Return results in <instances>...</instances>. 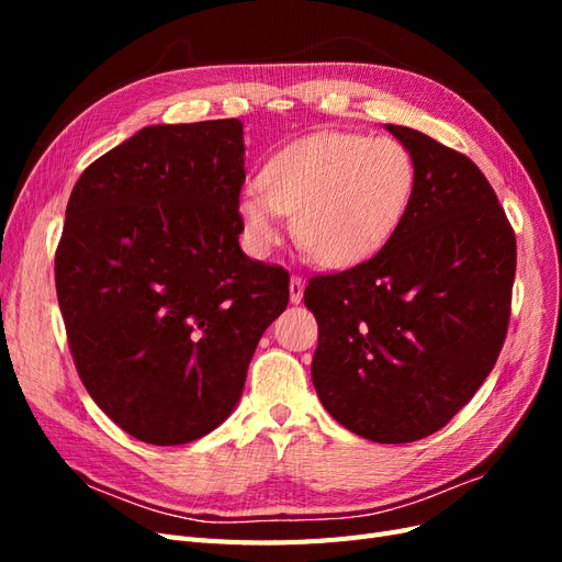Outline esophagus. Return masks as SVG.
Wrapping results in <instances>:
<instances>
[{
    "mask_svg": "<svg viewBox=\"0 0 562 562\" xmlns=\"http://www.w3.org/2000/svg\"><path fill=\"white\" fill-rule=\"evenodd\" d=\"M302 295H304V281H302V277H291V302L300 304Z\"/></svg>",
    "mask_w": 562,
    "mask_h": 562,
    "instance_id": "34e87169",
    "label": "esophagus"
}]
</instances>
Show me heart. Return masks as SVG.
Here are the masks:
<instances>
[{
    "label": "heart",
    "mask_w": 562,
    "mask_h": 562,
    "mask_svg": "<svg viewBox=\"0 0 562 562\" xmlns=\"http://www.w3.org/2000/svg\"><path fill=\"white\" fill-rule=\"evenodd\" d=\"M417 166L403 143L361 133H312L279 149L260 182L236 203L244 246L262 258L293 215L295 241L321 267L345 269L372 258L411 206Z\"/></svg>",
    "instance_id": "heart-1"
}]
</instances>
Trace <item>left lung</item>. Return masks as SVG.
Listing matches in <instances>:
<instances>
[{
	"label": "left lung",
	"mask_w": 562,
	"mask_h": 562,
	"mask_svg": "<svg viewBox=\"0 0 562 562\" xmlns=\"http://www.w3.org/2000/svg\"><path fill=\"white\" fill-rule=\"evenodd\" d=\"M386 128L417 166L411 206L370 260L312 277L304 304L318 321L312 382L323 407L356 436L413 443L443 429L497 363L516 234L467 155Z\"/></svg>",
	"instance_id": "8db88e82"
}]
</instances>
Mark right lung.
Segmentation results:
<instances>
[{
  "instance_id": "obj_1",
  "label": "right lung",
  "mask_w": 562,
  "mask_h": 562,
  "mask_svg": "<svg viewBox=\"0 0 562 562\" xmlns=\"http://www.w3.org/2000/svg\"><path fill=\"white\" fill-rule=\"evenodd\" d=\"M244 124L147 126L67 201L56 293L91 398L151 446H182L239 403L288 271L239 246Z\"/></svg>"
}]
</instances>
